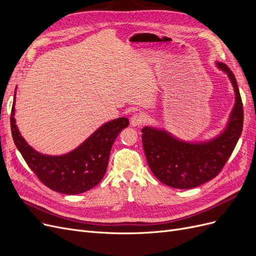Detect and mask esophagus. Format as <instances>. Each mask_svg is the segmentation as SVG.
<instances>
[{"mask_svg": "<svg viewBox=\"0 0 256 256\" xmlns=\"http://www.w3.org/2000/svg\"><path fill=\"white\" fill-rule=\"evenodd\" d=\"M144 122H145L144 116L142 114H138V113L134 114L132 116H131V118H130L131 126H134V127H140V126H142L143 124H144Z\"/></svg>", "mask_w": 256, "mask_h": 256, "instance_id": "1", "label": "esophagus"}]
</instances>
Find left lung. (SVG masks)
Returning <instances> with one entry per match:
<instances>
[{"mask_svg": "<svg viewBox=\"0 0 256 256\" xmlns=\"http://www.w3.org/2000/svg\"><path fill=\"white\" fill-rule=\"evenodd\" d=\"M218 66L228 72L233 84L236 104L228 126L212 141L190 144L178 141L166 131L150 127L142 129V143L152 172L168 187L191 189L212 180L226 166L244 127V108L234 74L224 64Z\"/></svg>", "mask_w": 256, "mask_h": 256, "instance_id": "8db88e82", "label": "left lung"}]
</instances>
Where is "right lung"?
Segmentation results:
<instances>
[{
    "label": "right lung",
    "mask_w": 256,
    "mask_h": 256,
    "mask_svg": "<svg viewBox=\"0 0 256 256\" xmlns=\"http://www.w3.org/2000/svg\"><path fill=\"white\" fill-rule=\"evenodd\" d=\"M16 96V94H14ZM14 100L10 114L14 142L30 168L44 186L64 194L83 193L100 182L106 171L113 142L129 125L126 118L113 120L97 129L78 148L63 156H46L23 138L14 120Z\"/></svg>",
    "instance_id": "right-lung-1"
}]
</instances>
